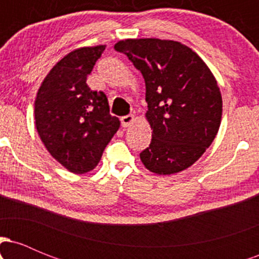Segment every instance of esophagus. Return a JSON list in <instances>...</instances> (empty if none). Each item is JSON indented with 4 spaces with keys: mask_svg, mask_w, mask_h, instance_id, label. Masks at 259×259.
I'll return each instance as SVG.
<instances>
[{
    "mask_svg": "<svg viewBox=\"0 0 259 259\" xmlns=\"http://www.w3.org/2000/svg\"><path fill=\"white\" fill-rule=\"evenodd\" d=\"M120 121H121V126L127 127V126L132 125L134 121H135V117H134V115H132V114L124 115V117L120 118Z\"/></svg>",
    "mask_w": 259,
    "mask_h": 259,
    "instance_id": "esophagus-1",
    "label": "esophagus"
}]
</instances>
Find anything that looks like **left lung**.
I'll return each mask as SVG.
<instances>
[{
    "instance_id": "1",
    "label": "left lung",
    "mask_w": 259,
    "mask_h": 259,
    "mask_svg": "<svg viewBox=\"0 0 259 259\" xmlns=\"http://www.w3.org/2000/svg\"><path fill=\"white\" fill-rule=\"evenodd\" d=\"M144 75L152 140L140 159L148 170L170 175L191 167L221 126L223 101L203 59L186 45L160 38H125L114 45Z\"/></svg>"
}]
</instances>
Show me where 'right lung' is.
Listing matches in <instances>:
<instances>
[{"label": "right lung", "mask_w": 259, "mask_h": 259, "mask_svg": "<svg viewBox=\"0 0 259 259\" xmlns=\"http://www.w3.org/2000/svg\"><path fill=\"white\" fill-rule=\"evenodd\" d=\"M105 45L80 47L50 70L35 100V125L50 154L67 170L85 174L99 164L120 121L102 91L86 84Z\"/></svg>", "instance_id": "1"}]
</instances>
